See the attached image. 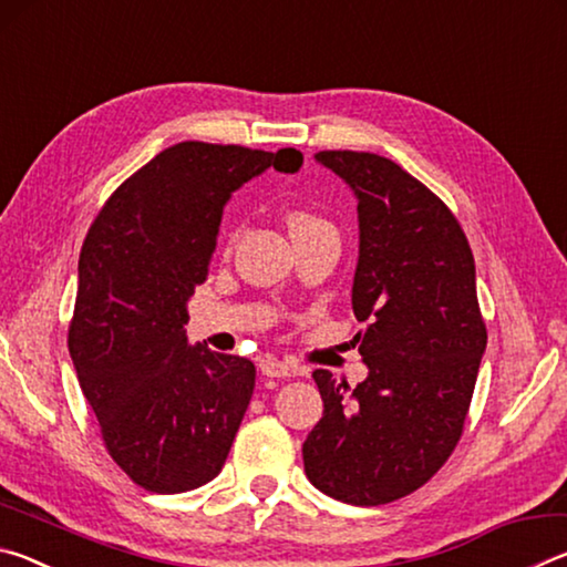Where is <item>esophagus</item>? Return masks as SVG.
Masks as SVG:
<instances>
[{"label": "esophagus", "mask_w": 567, "mask_h": 567, "mask_svg": "<svg viewBox=\"0 0 567 567\" xmlns=\"http://www.w3.org/2000/svg\"><path fill=\"white\" fill-rule=\"evenodd\" d=\"M260 372L265 378H295L297 368L292 362L277 360V358H272V354H267V358L260 360Z\"/></svg>", "instance_id": "1"}]
</instances>
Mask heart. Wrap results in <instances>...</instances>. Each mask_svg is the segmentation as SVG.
Wrapping results in <instances>:
<instances>
[{
  "label": "heart",
  "mask_w": 567,
  "mask_h": 567,
  "mask_svg": "<svg viewBox=\"0 0 567 567\" xmlns=\"http://www.w3.org/2000/svg\"><path fill=\"white\" fill-rule=\"evenodd\" d=\"M330 225L324 223L322 217L315 213H307V209H290L287 213V229H290L292 237H302V235H312L320 233V229H328Z\"/></svg>",
  "instance_id": "obj_1"
}]
</instances>
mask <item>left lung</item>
Wrapping results in <instances>:
<instances>
[{
	"instance_id": "left-lung-1",
	"label": "left lung",
	"mask_w": 567,
	"mask_h": 567,
	"mask_svg": "<svg viewBox=\"0 0 567 567\" xmlns=\"http://www.w3.org/2000/svg\"><path fill=\"white\" fill-rule=\"evenodd\" d=\"M358 199L352 312L368 324V378L350 388L315 370L322 420L302 445L324 495L382 505L425 485L453 453L473 400L487 332L475 260L455 215L422 182L370 152H318Z\"/></svg>"
}]
</instances>
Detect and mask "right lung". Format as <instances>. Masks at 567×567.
Wrapping results in <instances>:
<instances>
[{"label": "right lung", "instance_id": "right-lung-1", "mask_svg": "<svg viewBox=\"0 0 567 567\" xmlns=\"http://www.w3.org/2000/svg\"><path fill=\"white\" fill-rule=\"evenodd\" d=\"M297 172V150L179 142L117 187L80 252L70 354L110 455L150 493L219 475L255 390V364L189 344L223 209L265 169Z\"/></svg>", "mask_w": 567, "mask_h": 567}]
</instances>
